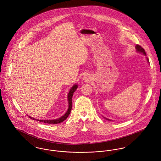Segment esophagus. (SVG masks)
Instances as JSON below:
<instances>
[{"instance_id":"34e87169","label":"esophagus","mask_w":161,"mask_h":161,"mask_svg":"<svg viewBox=\"0 0 161 161\" xmlns=\"http://www.w3.org/2000/svg\"><path fill=\"white\" fill-rule=\"evenodd\" d=\"M83 80H85V81H89V77L88 76H86V75L84 76H83Z\"/></svg>"}]
</instances>
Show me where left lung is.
<instances>
[{
  "label": "left lung",
  "instance_id": "1",
  "mask_svg": "<svg viewBox=\"0 0 161 161\" xmlns=\"http://www.w3.org/2000/svg\"><path fill=\"white\" fill-rule=\"evenodd\" d=\"M136 51H138V52H139V53H143L144 55H146V53H145V51H144V49H143V47L141 46H140V45H138V44H136ZM147 62H149V59L147 58ZM108 120H109V119H107Z\"/></svg>",
  "mask_w": 161,
  "mask_h": 161
}]
</instances>
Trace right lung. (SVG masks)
Here are the masks:
<instances>
[{
  "mask_svg": "<svg viewBox=\"0 0 161 161\" xmlns=\"http://www.w3.org/2000/svg\"><path fill=\"white\" fill-rule=\"evenodd\" d=\"M78 88V85H75L73 86H72V88L70 90L69 94H68V101H69V108L68 110L67 111V112L63 115L60 118H58L57 119L55 120H38L39 122H42L44 123H47V124H59L61 123L62 122H64L69 115V114H70L71 110H72V96L73 95V92L76 91V89ZM29 117H30L31 119H33V120H36L35 119H33L31 117L29 116Z\"/></svg>",
  "mask_w": 161,
  "mask_h": 161,
  "instance_id": "add662e5",
  "label": "right lung"
}]
</instances>
